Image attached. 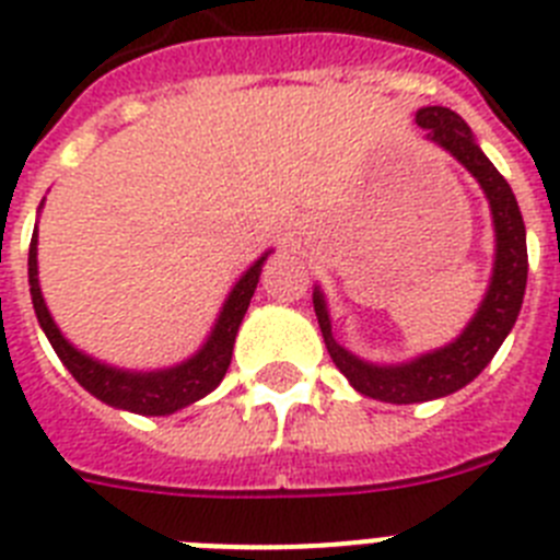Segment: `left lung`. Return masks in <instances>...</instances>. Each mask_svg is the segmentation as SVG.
Returning a JSON list of instances; mask_svg holds the SVG:
<instances>
[{
	"instance_id": "obj_1",
	"label": "left lung",
	"mask_w": 560,
	"mask_h": 560,
	"mask_svg": "<svg viewBox=\"0 0 560 560\" xmlns=\"http://www.w3.org/2000/svg\"><path fill=\"white\" fill-rule=\"evenodd\" d=\"M415 122L427 131V140L452 153L454 160L479 182L485 199L491 205L497 255H493L488 291L463 334L443 348L420 353L400 364H373V361L359 359L341 348L330 330L325 294L319 291V285H314V311L334 364L350 381L355 393L387 400V404H420V400L446 398V395L463 389L465 384H471L491 364L502 341L516 325L524 285H527V232H524L516 196L502 173L477 145L468 122L446 106H423L415 114Z\"/></svg>"
}]
</instances>
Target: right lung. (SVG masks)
<instances>
[{"label":"right lung","mask_w":560,"mask_h":560,"mask_svg":"<svg viewBox=\"0 0 560 560\" xmlns=\"http://www.w3.org/2000/svg\"><path fill=\"white\" fill-rule=\"evenodd\" d=\"M42 210V207H38ZM271 255L264 252L255 264L237 277V283L232 285L230 296L224 300L219 311V319L212 325L210 336L190 359L173 364V368L162 370H122L112 368L106 361H97L95 355L78 350L61 328L56 325L52 314H49L47 303H44L42 285H38V230H33V241H30V257H27V280H30V296H33V308H36L38 325L47 334L49 345L63 361V368L72 373V378L81 384L86 393L95 395L97 400L108 404L114 409H126V412L137 415H173L179 409L190 407L224 381L226 368L232 361V348H235V336L244 314L249 308V300L257 289L260 271H264L266 257Z\"/></svg>","instance_id":"add662e5"}]
</instances>
